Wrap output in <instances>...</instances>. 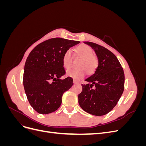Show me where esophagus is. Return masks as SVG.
I'll list each match as a JSON object with an SVG mask.
<instances>
[{"label":"esophagus","mask_w":146,"mask_h":146,"mask_svg":"<svg viewBox=\"0 0 146 146\" xmlns=\"http://www.w3.org/2000/svg\"><path fill=\"white\" fill-rule=\"evenodd\" d=\"M73 82H74V83H75V84H78V82H77L76 80H73Z\"/></svg>","instance_id":"1"}]
</instances>
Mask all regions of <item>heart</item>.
Segmentation results:
<instances>
[{
  "label": "heart",
  "mask_w": 146,
  "mask_h": 146,
  "mask_svg": "<svg viewBox=\"0 0 146 146\" xmlns=\"http://www.w3.org/2000/svg\"><path fill=\"white\" fill-rule=\"evenodd\" d=\"M76 54L81 56L78 61V68H71L67 70L66 75L68 76L76 79H80L84 77L85 72L88 74L94 73L98 66V58L92 54L93 50L89 46L86 44H81L77 46L76 49ZM62 63L64 68L68 69L70 67L72 63L71 51L66 50L63 55Z\"/></svg>",
  "instance_id": "heart-1"
}]
</instances>
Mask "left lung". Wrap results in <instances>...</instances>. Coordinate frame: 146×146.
Instances as JSON below:
<instances>
[{
    "label": "left lung",
    "instance_id": "left-lung-1",
    "mask_svg": "<svg viewBox=\"0 0 146 146\" xmlns=\"http://www.w3.org/2000/svg\"><path fill=\"white\" fill-rule=\"evenodd\" d=\"M84 43L94 50L99 64L94 74L85 80L88 83L82 85L78 104L86 112L103 116L111 111L121 98L124 90V72L111 51L94 42Z\"/></svg>",
    "mask_w": 146,
    "mask_h": 146
}]
</instances>
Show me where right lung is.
<instances>
[{"label": "right lung", "mask_w": 146, "mask_h": 146, "mask_svg": "<svg viewBox=\"0 0 146 146\" xmlns=\"http://www.w3.org/2000/svg\"><path fill=\"white\" fill-rule=\"evenodd\" d=\"M80 41L51 38L31 51L24 66L23 84L27 99L39 114L54 112L61 104L64 92L73 85V79L60 77L66 74L62 63L64 53Z\"/></svg>", "instance_id": "1"}]
</instances>
